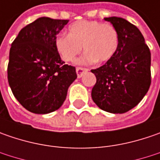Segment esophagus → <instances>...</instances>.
<instances>
[{"instance_id":"1","label":"esophagus","mask_w":160,"mask_h":160,"mask_svg":"<svg viewBox=\"0 0 160 160\" xmlns=\"http://www.w3.org/2000/svg\"><path fill=\"white\" fill-rule=\"evenodd\" d=\"M86 72H88L87 68H77V75L78 78L83 77V74H85Z\"/></svg>"}]
</instances>
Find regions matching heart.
I'll return each mask as SVG.
<instances>
[{"label": "heart", "mask_w": 160, "mask_h": 160, "mask_svg": "<svg viewBox=\"0 0 160 160\" xmlns=\"http://www.w3.org/2000/svg\"><path fill=\"white\" fill-rule=\"evenodd\" d=\"M119 43L117 28L108 23L97 20H79L68 27V34H59L55 38V48L61 58L73 61L77 55L86 51L77 60L79 64L106 62L113 58Z\"/></svg>", "instance_id": "heart-1"}]
</instances>
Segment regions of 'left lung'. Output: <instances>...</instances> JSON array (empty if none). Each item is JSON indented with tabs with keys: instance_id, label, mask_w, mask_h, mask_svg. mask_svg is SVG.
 Returning a JSON list of instances; mask_svg holds the SVG:
<instances>
[{
	"instance_id": "left-lung-1",
	"label": "left lung",
	"mask_w": 160,
	"mask_h": 160,
	"mask_svg": "<svg viewBox=\"0 0 160 160\" xmlns=\"http://www.w3.org/2000/svg\"><path fill=\"white\" fill-rule=\"evenodd\" d=\"M117 28L119 43L113 58L92 69V98L102 110L126 113L142 100L151 85V52L138 28L125 18H105Z\"/></svg>"
}]
</instances>
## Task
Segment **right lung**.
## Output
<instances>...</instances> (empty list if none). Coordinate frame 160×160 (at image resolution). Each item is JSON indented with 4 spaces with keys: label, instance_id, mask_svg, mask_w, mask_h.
<instances>
[{
    "label": "right lung",
    "instance_id": "right-lung-1",
    "mask_svg": "<svg viewBox=\"0 0 160 160\" xmlns=\"http://www.w3.org/2000/svg\"><path fill=\"white\" fill-rule=\"evenodd\" d=\"M68 20L42 17L22 28L11 43L8 81L15 98L28 111L48 114L58 109L77 77L65 64L55 38Z\"/></svg>",
    "mask_w": 160,
    "mask_h": 160
}]
</instances>
